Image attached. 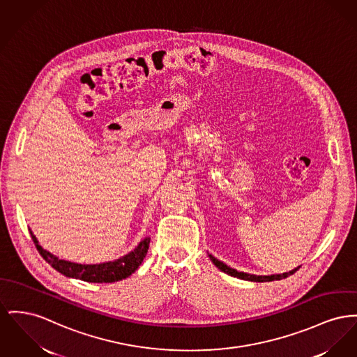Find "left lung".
<instances>
[{
	"instance_id": "1",
	"label": "left lung",
	"mask_w": 357,
	"mask_h": 357,
	"mask_svg": "<svg viewBox=\"0 0 357 357\" xmlns=\"http://www.w3.org/2000/svg\"><path fill=\"white\" fill-rule=\"evenodd\" d=\"M209 257L210 260L213 261V264H214L215 267H218L221 271H224V273H228V275H231V276H234V278H238V279H243V280H251V282H273V280H280V279H284V278H287V276L293 275L294 273H296V271L299 270V267H296V268H294L293 271H290V273H278V275H268V276L251 275V273H238V271L233 270L231 267H228L225 263L220 261L218 259H215V257H214V256H211V255H209Z\"/></svg>"
}]
</instances>
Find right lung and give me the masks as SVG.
<instances>
[{
    "label": "right lung",
    "mask_w": 357,
    "mask_h": 357,
    "mask_svg": "<svg viewBox=\"0 0 357 357\" xmlns=\"http://www.w3.org/2000/svg\"><path fill=\"white\" fill-rule=\"evenodd\" d=\"M31 237L36 245V250L52 268H55L58 273H63L64 276L81 279L90 283H112V282L123 280L129 275H132L144 260L148 247H149V240H151V238H144L133 251L129 252L128 255L114 261L102 263V264H78V263L61 260L52 253L43 250L32 231H31Z\"/></svg>",
    "instance_id": "right-lung-1"
}]
</instances>
